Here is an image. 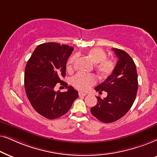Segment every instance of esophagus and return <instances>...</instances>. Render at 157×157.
Masks as SVG:
<instances>
[{"mask_svg":"<svg viewBox=\"0 0 157 157\" xmlns=\"http://www.w3.org/2000/svg\"><path fill=\"white\" fill-rule=\"evenodd\" d=\"M78 95L80 97H84V96L87 95V93H83V92H79Z\"/></svg>","mask_w":157,"mask_h":157,"instance_id":"esophagus-1","label":"esophagus"}]
</instances>
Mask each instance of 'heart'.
<instances>
[{
	"mask_svg": "<svg viewBox=\"0 0 157 157\" xmlns=\"http://www.w3.org/2000/svg\"><path fill=\"white\" fill-rule=\"evenodd\" d=\"M87 56L95 64V69L103 78H108L113 73L116 64L111 59L106 58L105 52L100 48H93L87 52ZM76 56H72L67 62V70L70 71L74 67ZM72 83L77 89L86 90L96 83V77L92 75L77 74L72 79Z\"/></svg>",
	"mask_w": 157,
	"mask_h": 157,
	"instance_id": "obj_1",
	"label": "heart"
}]
</instances>
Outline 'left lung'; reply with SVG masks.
<instances>
[{"label":"left lung","instance_id":"obj_1","mask_svg":"<svg viewBox=\"0 0 157 157\" xmlns=\"http://www.w3.org/2000/svg\"><path fill=\"white\" fill-rule=\"evenodd\" d=\"M112 49L118 58L114 72L95 88L100 94L106 92L107 97L98 96L97 105L90 109L96 118L107 124L118 121L130 110L138 90L136 67L132 58L124 50Z\"/></svg>","mask_w":157,"mask_h":157}]
</instances>
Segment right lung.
<instances>
[{"instance_id":"right-lung-1","label":"right lung","mask_w":157,"mask_h":157,"mask_svg":"<svg viewBox=\"0 0 157 157\" xmlns=\"http://www.w3.org/2000/svg\"><path fill=\"white\" fill-rule=\"evenodd\" d=\"M74 49L72 47L49 42L37 46L27 62L24 86L27 98L36 111L48 119H55L70 110L79 97L78 92L62 80L65 76L66 64ZM68 90H54L56 84Z\"/></svg>"}]
</instances>
